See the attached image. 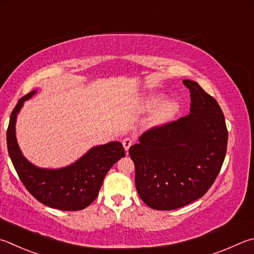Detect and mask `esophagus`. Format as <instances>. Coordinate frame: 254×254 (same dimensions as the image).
Wrapping results in <instances>:
<instances>
[{
    "mask_svg": "<svg viewBox=\"0 0 254 254\" xmlns=\"http://www.w3.org/2000/svg\"><path fill=\"white\" fill-rule=\"evenodd\" d=\"M122 144L124 146V149H126V151H127L130 149V146L133 144V140L130 139V137H126V139H123Z\"/></svg>",
    "mask_w": 254,
    "mask_h": 254,
    "instance_id": "34e87169",
    "label": "esophagus"
}]
</instances>
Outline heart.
I'll return each mask as SVG.
<instances>
[{
	"label": "heart",
	"mask_w": 254,
	"mask_h": 254,
	"mask_svg": "<svg viewBox=\"0 0 254 254\" xmlns=\"http://www.w3.org/2000/svg\"><path fill=\"white\" fill-rule=\"evenodd\" d=\"M162 102V98L161 96H154V98H151L149 101H147L146 107L147 108H155ZM177 110V104L172 101H169V102L163 103L161 107L158 109V111L155 112L154 117H153V122L154 123H160L167 120L168 118L171 117V115L175 112Z\"/></svg>",
	"instance_id": "heart-1"
}]
</instances>
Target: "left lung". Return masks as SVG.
I'll return each instance as SVG.
<instances>
[{
	"label": "left lung",
	"mask_w": 254,
	"mask_h": 254,
	"mask_svg": "<svg viewBox=\"0 0 254 254\" xmlns=\"http://www.w3.org/2000/svg\"><path fill=\"white\" fill-rule=\"evenodd\" d=\"M183 84L190 90V114L150 128L128 150L136 191L154 210L179 209L203 196L227 153L228 130L220 105L196 82Z\"/></svg>",
	"instance_id": "left-lung-1"
}]
</instances>
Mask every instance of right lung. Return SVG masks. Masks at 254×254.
<instances>
[{"label": "right lung", "mask_w": 254, "mask_h": 254, "mask_svg": "<svg viewBox=\"0 0 254 254\" xmlns=\"http://www.w3.org/2000/svg\"><path fill=\"white\" fill-rule=\"evenodd\" d=\"M32 91L18 100L6 131L7 150L18 178L26 190L41 203L63 211L85 209L99 194L103 180L112 165L126 155L118 141L93 146L74 163L62 169H41L29 162L18 147L15 136L16 117Z\"/></svg>", "instance_id": "add662e5"}]
</instances>
